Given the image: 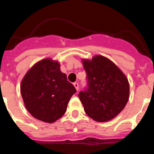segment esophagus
<instances>
[{"instance_id": "1", "label": "esophagus", "mask_w": 154, "mask_h": 154, "mask_svg": "<svg viewBox=\"0 0 154 154\" xmlns=\"http://www.w3.org/2000/svg\"><path fill=\"white\" fill-rule=\"evenodd\" d=\"M74 87H75L76 88V90H77V91H78V90H79V84H78V83H77V82H75V83H74Z\"/></svg>"}]
</instances>
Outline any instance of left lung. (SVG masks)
<instances>
[{
    "label": "left lung",
    "instance_id": "8db88e82",
    "mask_svg": "<svg viewBox=\"0 0 154 154\" xmlns=\"http://www.w3.org/2000/svg\"><path fill=\"white\" fill-rule=\"evenodd\" d=\"M87 88L78 96L87 116L99 122L114 119L127 104L129 84L127 77L107 57L97 55L83 60Z\"/></svg>",
    "mask_w": 154,
    "mask_h": 154
}]
</instances>
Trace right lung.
I'll use <instances>...</instances> for the list:
<instances>
[{
  "instance_id": "1",
  "label": "right lung",
  "mask_w": 154,
  "mask_h": 154,
  "mask_svg": "<svg viewBox=\"0 0 154 154\" xmlns=\"http://www.w3.org/2000/svg\"><path fill=\"white\" fill-rule=\"evenodd\" d=\"M20 91L29 112L38 120L52 123L65 113L76 89L61 71L59 63L46 58L29 70Z\"/></svg>"
}]
</instances>
